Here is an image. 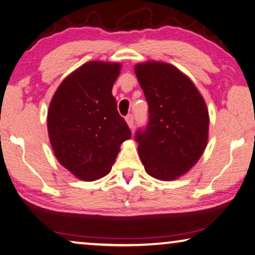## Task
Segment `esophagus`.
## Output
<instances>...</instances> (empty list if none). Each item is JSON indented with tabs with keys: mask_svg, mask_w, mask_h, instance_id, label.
Masks as SVG:
<instances>
[{
	"mask_svg": "<svg viewBox=\"0 0 255 255\" xmlns=\"http://www.w3.org/2000/svg\"><path fill=\"white\" fill-rule=\"evenodd\" d=\"M126 123H127L129 128H130V129L134 128V117H132L131 115H128L126 117Z\"/></svg>",
	"mask_w": 255,
	"mask_h": 255,
	"instance_id": "esophagus-1",
	"label": "esophagus"
}]
</instances>
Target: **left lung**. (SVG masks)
<instances>
[{
  "label": "left lung",
  "mask_w": 255,
  "mask_h": 255,
  "mask_svg": "<svg viewBox=\"0 0 255 255\" xmlns=\"http://www.w3.org/2000/svg\"><path fill=\"white\" fill-rule=\"evenodd\" d=\"M148 103L146 130L137 132L145 171L159 180H175L189 171L209 139V111L195 85L178 68L162 61L135 66Z\"/></svg>",
  "instance_id": "left-lung-1"
}]
</instances>
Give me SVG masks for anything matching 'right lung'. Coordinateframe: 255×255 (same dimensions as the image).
<instances>
[{
  "label": "right lung",
  "instance_id": "right-lung-1",
  "mask_svg": "<svg viewBox=\"0 0 255 255\" xmlns=\"http://www.w3.org/2000/svg\"><path fill=\"white\" fill-rule=\"evenodd\" d=\"M121 63L90 61L62 80L47 111V131L60 164L93 181L111 171L120 145L130 138L112 87Z\"/></svg>",
  "mask_w": 255,
  "mask_h": 255
}]
</instances>
